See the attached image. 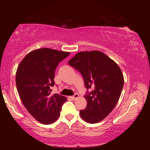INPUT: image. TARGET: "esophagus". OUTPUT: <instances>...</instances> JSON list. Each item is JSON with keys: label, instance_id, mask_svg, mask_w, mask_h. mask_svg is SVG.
<instances>
[{"label": "esophagus", "instance_id": "1", "mask_svg": "<svg viewBox=\"0 0 150 150\" xmlns=\"http://www.w3.org/2000/svg\"><path fill=\"white\" fill-rule=\"evenodd\" d=\"M79 98V94H75L74 96H69V98L72 100H76V99H78Z\"/></svg>", "mask_w": 150, "mask_h": 150}]
</instances>
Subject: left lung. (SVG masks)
Segmentation results:
<instances>
[{"mask_svg":"<svg viewBox=\"0 0 150 150\" xmlns=\"http://www.w3.org/2000/svg\"><path fill=\"white\" fill-rule=\"evenodd\" d=\"M68 64L82 74L86 88L93 89L84 96L87 106L80 116L91 124L101 121L110 114L118 101L124 77L119 66L99 51L77 53Z\"/></svg>","mask_w":150,"mask_h":150,"instance_id":"8db88e82","label":"left lung"}]
</instances>
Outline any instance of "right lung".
Here are the masks:
<instances>
[{
    "instance_id": "add662e5",
    "label": "right lung",
    "mask_w": 150,
    "mask_h": 150,
    "mask_svg": "<svg viewBox=\"0 0 150 150\" xmlns=\"http://www.w3.org/2000/svg\"><path fill=\"white\" fill-rule=\"evenodd\" d=\"M69 52L41 48L28 53L18 66L16 83L20 98L30 114L40 123L49 125L60 116L65 96L51 94L54 72Z\"/></svg>"
}]
</instances>
